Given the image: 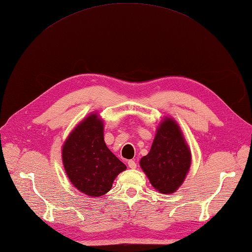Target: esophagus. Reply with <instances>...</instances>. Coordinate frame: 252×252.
<instances>
[{
    "mask_svg": "<svg viewBox=\"0 0 252 252\" xmlns=\"http://www.w3.org/2000/svg\"><path fill=\"white\" fill-rule=\"evenodd\" d=\"M127 165H128V167H130V168L134 169V168H136V162L134 161V160H128L127 161Z\"/></svg>",
    "mask_w": 252,
    "mask_h": 252,
    "instance_id": "34e87169",
    "label": "esophagus"
}]
</instances>
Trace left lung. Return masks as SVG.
I'll list each match as a JSON object with an SVG mask.
<instances>
[{
  "instance_id": "1",
  "label": "left lung",
  "mask_w": 252,
  "mask_h": 252,
  "mask_svg": "<svg viewBox=\"0 0 252 252\" xmlns=\"http://www.w3.org/2000/svg\"><path fill=\"white\" fill-rule=\"evenodd\" d=\"M139 164L150 184L161 193H174L183 185L191 165V151L173 118L165 117L161 121L149 154Z\"/></svg>"
}]
</instances>
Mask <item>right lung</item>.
<instances>
[{
	"label": "right lung",
	"instance_id": "right-lung-1",
	"mask_svg": "<svg viewBox=\"0 0 252 252\" xmlns=\"http://www.w3.org/2000/svg\"><path fill=\"white\" fill-rule=\"evenodd\" d=\"M62 161L75 188L89 196L107 193L126 169L105 144L104 124L97 114L88 116L71 132L62 147Z\"/></svg>",
	"mask_w": 252,
	"mask_h": 252
}]
</instances>
